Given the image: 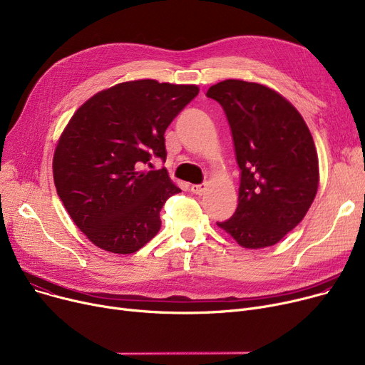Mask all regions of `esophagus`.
Returning a JSON list of instances; mask_svg holds the SVG:
<instances>
[{
  "label": "esophagus",
  "instance_id": "34e87169",
  "mask_svg": "<svg viewBox=\"0 0 365 365\" xmlns=\"http://www.w3.org/2000/svg\"><path fill=\"white\" fill-rule=\"evenodd\" d=\"M207 183H201V185H192L190 186V190H192V194H197V195H202L205 190H207Z\"/></svg>",
  "mask_w": 365,
  "mask_h": 365
}]
</instances>
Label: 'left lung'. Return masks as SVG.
<instances>
[{"label": "left lung", "mask_w": 365, "mask_h": 365, "mask_svg": "<svg viewBox=\"0 0 365 365\" xmlns=\"http://www.w3.org/2000/svg\"><path fill=\"white\" fill-rule=\"evenodd\" d=\"M207 98L226 113L241 170L238 207L217 226L245 248L274 245L302 222L317 195L312 134L297 109L266 86L225 80Z\"/></svg>", "instance_id": "left-lung-1"}]
</instances>
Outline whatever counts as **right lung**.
<instances>
[{
    "label": "right lung",
    "instance_id": "obj_1",
    "mask_svg": "<svg viewBox=\"0 0 365 365\" xmlns=\"http://www.w3.org/2000/svg\"><path fill=\"white\" fill-rule=\"evenodd\" d=\"M197 86L138 80L94 94L73 113L53 157L57 195L102 250L130 255L155 237L164 202L182 190L165 168L164 133L198 94Z\"/></svg>",
    "mask_w": 365,
    "mask_h": 365
}]
</instances>
